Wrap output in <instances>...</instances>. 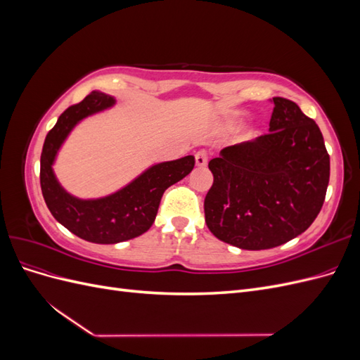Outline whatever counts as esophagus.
Here are the masks:
<instances>
[{
    "mask_svg": "<svg viewBox=\"0 0 360 360\" xmlns=\"http://www.w3.org/2000/svg\"><path fill=\"white\" fill-rule=\"evenodd\" d=\"M207 160H209V155H207L205 150H200L197 155H195V162H197L198 167H205Z\"/></svg>",
    "mask_w": 360,
    "mask_h": 360,
    "instance_id": "obj_1",
    "label": "esophagus"
}]
</instances>
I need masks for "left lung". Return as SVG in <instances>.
<instances>
[{
  "label": "left lung",
  "mask_w": 360,
  "mask_h": 360,
  "mask_svg": "<svg viewBox=\"0 0 360 360\" xmlns=\"http://www.w3.org/2000/svg\"><path fill=\"white\" fill-rule=\"evenodd\" d=\"M271 102L267 135L225 147L209 162L205 224L219 240L248 250L276 248L308 230L330 176L320 127L294 102Z\"/></svg>",
  "instance_id": "left-lung-1"
}]
</instances>
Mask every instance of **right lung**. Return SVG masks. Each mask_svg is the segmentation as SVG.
I'll return each instance as SVG.
<instances>
[{
  "label": "right lung",
  "mask_w": 360,
  "mask_h": 360,
  "mask_svg": "<svg viewBox=\"0 0 360 360\" xmlns=\"http://www.w3.org/2000/svg\"><path fill=\"white\" fill-rule=\"evenodd\" d=\"M114 105L112 96L93 91L78 105L68 108L46 135L40 158L41 193L52 216L75 236L101 245L126 242L148 231L156 219L163 192L186 177L195 165L193 156L160 162L106 197L93 200L73 197L57 180L53 162L81 120Z\"/></svg>",
  "instance_id": "add662e5"
}]
</instances>
